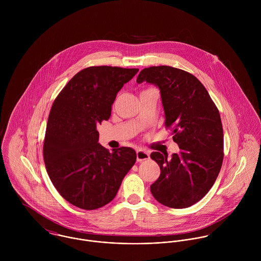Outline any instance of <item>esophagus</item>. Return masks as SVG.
<instances>
[{
    "label": "esophagus",
    "instance_id": "obj_1",
    "mask_svg": "<svg viewBox=\"0 0 261 261\" xmlns=\"http://www.w3.org/2000/svg\"><path fill=\"white\" fill-rule=\"evenodd\" d=\"M149 153L147 150L144 149H138L137 150V161L138 162H144L146 160H149Z\"/></svg>",
    "mask_w": 261,
    "mask_h": 261
}]
</instances>
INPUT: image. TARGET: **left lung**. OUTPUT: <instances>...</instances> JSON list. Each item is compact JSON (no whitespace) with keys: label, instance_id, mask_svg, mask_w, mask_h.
I'll list each match as a JSON object with an SVG mask.
<instances>
[{"label":"left lung","instance_id":"1","mask_svg":"<svg viewBox=\"0 0 261 261\" xmlns=\"http://www.w3.org/2000/svg\"><path fill=\"white\" fill-rule=\"evenodd\" d=\"M159 87L165 125L172 129L180 151H153L150 158L161 169L150 185L154 199L170 208H187L212 188L223 162V127L219 111L204 85L191 73L171 66L143 69L138 83Z\"/></svg>","mask_w":261,"mask_h":261}]
</instances>
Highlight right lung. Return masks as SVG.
Masks as SVG:
<instances>
[{
  "instance_id": "right-lung-1",
  "label": "right lung",
  "mask_w": 261,
  "mask_h": 261,
  "mask_svg": "<svg viewBox=\"0 0 261 261\" xmlns=\"http://www.w3.org/2000/svg\"><path fill=\"white\" fill-rule=\"evenodd\" d=\"M138 68L91 66L75 74L49 113L43 156L48 176L70 204L94 210L109 204L135 165L126 147L112 151L98 144L97 125L108 120L117 92Z\"/></svg>"
}]
</instances>
